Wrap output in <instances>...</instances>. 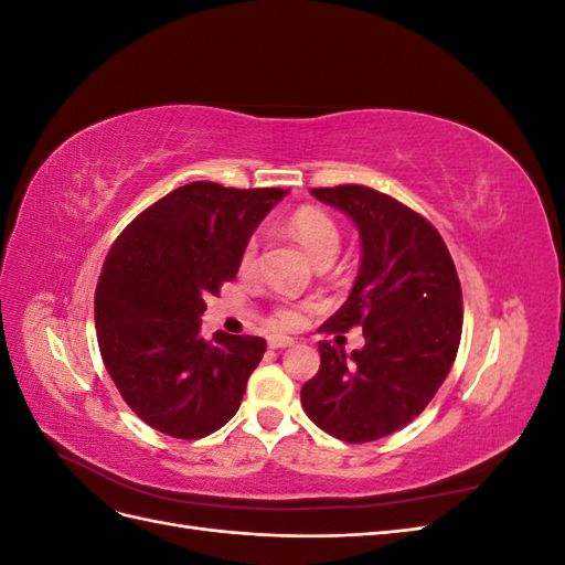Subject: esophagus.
I'll list each match as a JSON object with an SVG mask.
<instances>
[{
	"mask_svg": "<svg viewBox=\"0 0 565 565\" xmlns=\"http://www.w3.org/2000/svg\"><path fill=\"white\" fill-rule=\"evenodd\" d=\"M292 344H295L292 337H285V334H270L268 337V347L270 349H287V347H292Z\"/></svg>",
	"mask_w": 565,
	"mask_h": 565,
	"instance_id": "1",
	"label": "esophagus"
}]
</instances>
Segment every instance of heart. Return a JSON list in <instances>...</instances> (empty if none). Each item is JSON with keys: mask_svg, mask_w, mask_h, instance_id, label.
Here are the masks:
<instances>
[{"mask_svg": "<svg viewBox=\"0 0 565 565\" xmlns=\"http://www.w3.org/2000/svg\"><path fill=\"white\" fill-rule=\"evenodd\" d=\"M287 228L318 266L330 264L337 256L341 245V233H339V226L334 224V218L330 214H324L322 210L301 207L299 212L292 214V218H289ZM254 256H256V243L249 241L243 252L245 268L254 264ZM309 311H311L309 303H280L276 313H273V322L285 330L299 328V324L306 320V316H309Z\"/></svg>", "mask_w": 565, "mask_h": 565, "instance_id": "obj_1", "label": "heart"}]
</instances>
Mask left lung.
Returning <instances> with one entry per match:
<instances>
[{"mask_svg":"<svg viewBox=\"0 0 565 565\" xmlns=\"http://www.w3.org/2000/svg\"><path fill=\"white\" fill-rule=\"evenodd\" d=\"M311 195L353 218L363 249L349 299L320 332L363 328L365 347L347 353L320 341L301 405L330 436L370 443L413 422L446 382L461 339V287L443 237L407 204L358 183Z\"/></svg>","mask_w":565,"mask_h":565,"instance_id":"8db88e82","label":"left lung"}]
</instances>
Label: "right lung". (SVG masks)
<instances>
[{"label": "right lung", "instance_id": "right-lung-1", "mask_svg": "<svg viewBox=\"0 0 565 565\" xmlns=\"http://www.w3.org/2000/svg\"><path fill=\"white\" fill-rule=\"evenodd\" d=\"M285 193L185 183L113 243L94 297L98 349L119 396L152 429L195 440L241 407L266 341L226 332L202 339L200 318Z\"/></svg>", "mask_w": 565, "mask_h": 565}]
</instances>
